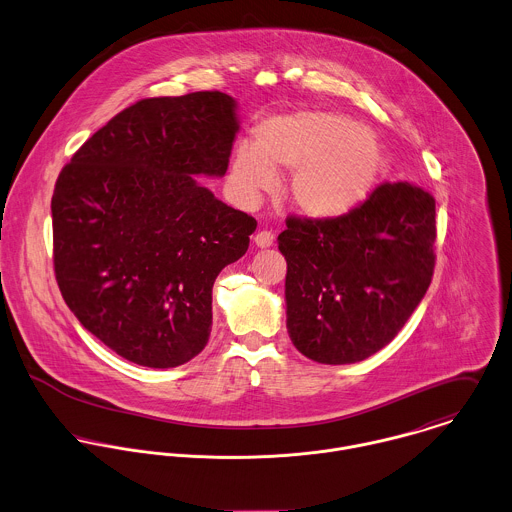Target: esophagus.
<instances>
[{
  "label": "esophagus",
  "mask_w": 512,
  "mask_h": 512,
  "mask_svg": "<svg viewBox=\"0 0 512 512\" xmlns=\"http://www.w3.org/2000/svg\"><path fill=\"white\" fill-rule=\"evenodd\" d=\"M253 241H255V245H257V247H261V249H263V247H271V245H273V241H275V235H273L271 231L263 229V231H259V233L255 235V239H253Z\"/></svg>",
  "instance_id": "1"
}]
</instances>
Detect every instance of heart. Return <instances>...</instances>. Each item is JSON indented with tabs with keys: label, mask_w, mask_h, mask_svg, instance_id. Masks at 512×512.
I'll return each instance as SVG.
<instances>
[{
	"label": "heart",
	"mask_w": 512,
	"mask_h": 512,
	"mask_svg": "<svg viewBox=\"0 0 512 512\" xmlns=\"http://www.w3.org/2000/svg\"><path fill=\"white\" fill-rule=\"evenodd\" d=\"M275 171H293L289 199L313 219L357 209L385 171V151L373 131L331 111H293L265 119L255 145L239 143L229 185L243 203H255L275 185Z\"/></svg>",
	"instance_id": "b5f03b06"
}]
</instances>
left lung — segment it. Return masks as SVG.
Instances as JSON below:
<instances>
[{"mask_svg": "<svg viewBox=\"0 0 512 512\" xmlns=\"http://www.w3.org/2000/svg\"><path fill=\"white\" fill-rule=\"evenodd\" d=\"M435 197L383 183L333 219L287 217V331L299 353L325 365L363 361L403 329L435 271Z\"/></svg>", "mask_w": 512, "mask_h": 512, "instance_id": "left-lung-1", "label": "left lung"}]
</instances>
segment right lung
<instances>
[{"label":"right lung","instance_id":"right-lung-1","mask_svg":"<svg viewBox=\"0 0 512 512\" xmlns=\"http://www.w3.org/2000/svg\"><path fill=\"white\" fill-rule=\"evenodd\" d=\"M235 107L221 91L141 99L95 131L55 181L59 291L91 335L135 365L169 369L205 349L213 283L257 227L195 179L225 175Z\"/></svg>","mask_w":512,"mask_h":512}]
</instances>
